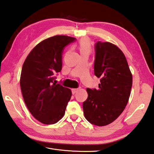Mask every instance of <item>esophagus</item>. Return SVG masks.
I'll use <instances>...</instances> for the list:
<instances>
[{"label":"esophagus","mask_w":154,"mask_h":154,"mask_svg":"<svg viewBox=\"0 0 154 154\" xmlns=\"http://www.w3.org/2000/svg\"><path fill=\"white\" fill-rule=\"evenodd\" d=\"M78 90V88H73V89H72V94H74L76 93Z\"/></svg>","instance_id":"esophagus-1"}]
</instances>
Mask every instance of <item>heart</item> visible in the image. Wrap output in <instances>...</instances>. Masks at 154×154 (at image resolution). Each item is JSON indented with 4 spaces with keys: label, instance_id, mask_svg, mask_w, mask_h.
<instances>
[{
    "label": "heart",
    "instance_id": "obj_1",
    "mask_svg": "<svg viewBox=\"0 0 154 154\" xmlns=\"http://www.w3.org/2000/svg\"><path fill=\"white\" fill-rule=\"evenodd\" d=\"M78 48H79L81 54L84 52L90 53L91 51V45L90 41L87 39L82 40L78 45Z\"/></svg>",
    "mask_w": 154,
    "mask_h": 154
}]
</instances>
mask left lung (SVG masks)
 I'll list each match as a JSON object with an SVG mask.
<instances>
[{
    "instance_id": "left-lung-1",
    "label": "left lung",
    "mask_w": 154,
    "mask_h": 154,
    "mask_svg": "<svg viewBox=\"0 0 154 154\" xmlns=\"http://www.w3.org/2000/svg\"><path fill=\"white\" fill-rule=\"evenodd\" d=\"M94 74L100 79L98 90L87 88L83 102L84 116L90 124L103 126L112 123L126 106L132 86V75L125 56L110 42L94 46Z\"/></svg>"
}]
</instances>
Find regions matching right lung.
Here are the masks:
<instances>
[{
  "mask_svg": "<svg viewBox=\"0 0 154 154\" xmlns=\"http://www.w3.org/2000/svg\"><path fill=\"white\" fill-rule=\"evenodd\" d=\"M73 37L57 35L34 47L22 68L20 88L28 109L37 120L45 124L58 122L64 115L71 90L56 84V75L62 67L66 46L76 41Z\"/></svg>",
  "mask_w": 154,
  "mask_h": 154,
  "instance_id": "add662e5",
  "label": "right lung"
}]
</instances>
